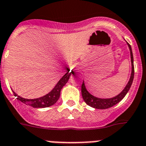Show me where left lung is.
<instances>
[{
    "label": "left lung",
    "mask_w": 146,
    "mask_h": 146,
    "mask_svg": "<svg viewBox=\"0 0 146 146\" xmlns=\"http://www.w3.org/2000/svg\"><path fill=\"white\" fill-rule=\"evenodd\" d=\"M127 43L128 47H129V50H130V56H131V76H130V78H129V82H128L127 84L126 87H124L121 92L117 95L115 97L110 98H98L96 96H92L90 92L87 91V88H86L85 84L83 81L82 85V98H83L84 101L91 107H93L95 109H98V110H105V109H108L111 107V106H115V104H117L120 102L121 100L127 94V92H129V89L131 87V84H132L133 79H134V58H133V54L132 50H131V45H129V43Z\"/></svg>",
    "instance_id": "8db88e82"
}]
</instances>
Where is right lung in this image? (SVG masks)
Listing matches in <instances>:
<instances>
[{"label": "right lung", "mask_w": 146, "mask_h": 146, "mask_svg": "<svg viewBox=\"0 0 146 146\" xmlns=\"http://www.w3.org/2000/svg\"><path fill=\"white\" fill-rule=\"evenodd\" d=\"M69 71L70 70L59 79V81L56 84L55 87L52 89L48 94L42 96V97L37 98H33V99H28V98H24L18 96L13 90H12V92H14L15 96H17V99L20 100L21 102H23L25 104L33 106L35 108L48 107V106H52V105H54V104L56 103V101L59 100L61 90H62V87L67 84V82H68L70 76L71 75L72 72L70 73Z\"/></svg>", "instance_id": "1"}]
</instances>
